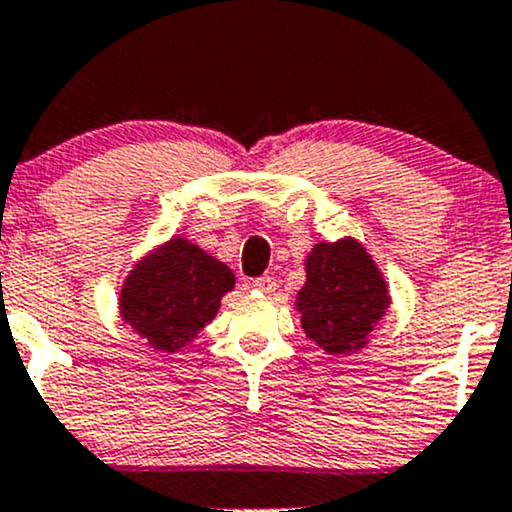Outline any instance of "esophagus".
I'll return each instance as SVG.
<instances>
[{
    "mask_svg": "<svg viewBox=\"0 0 512 512\" xmlns=\"http://www.w3.org/2000/svg\"><path fill=\"white\" fill-rule=\"evenodd\" d=\"M254 288L263 290V293H273V290H276V278H273V276H261V278H256V280H254Z\"/></svg>",
    "mask_w": 512,
    "mask_h": 512,
    "instance_id": "esophagus-1",
    "label": "esophagus"
}]
</instances>
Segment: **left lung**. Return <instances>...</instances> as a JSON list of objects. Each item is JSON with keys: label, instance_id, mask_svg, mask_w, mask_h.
Returning a JSON list of instances; mask_svg holds the SVG:
<instances>
[{"label": "left lung", "instance_id": "8db88e82", "mask_svg": "<svg viewBox=\"0 0 512 512\" xmlns=\"http://www.w3.org/2000/svg\"><path fill=\"white\" fill-rule=\"evenodd\" d=\"M298 293L302 329L327 354H351L368 342L390 305L381 271L356 239L320 241L305 261Z\"/></svg>", "mask_w": 512, "mask_h": 512}]
</instances>
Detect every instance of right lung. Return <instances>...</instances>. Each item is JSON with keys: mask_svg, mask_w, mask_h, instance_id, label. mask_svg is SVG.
Wrapping results in <instances>:
<instances>
[{"mask_svg": "<svg viewBox=\"0 0 512 512\" xmlns=\"http://www.w3.org/2000/svg\"><path fill=\"white\" fill-rule=\"evenodd\" d=\"M232 288L229 266L178 236L136 263L124 280L119 310L153 349L173 354L212 322Z\"/></svg>", "mask_w": 512, "mask_h": 512, "instance_id": "add662e5", "label": "right lung"}]
</instances>
